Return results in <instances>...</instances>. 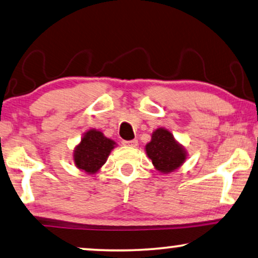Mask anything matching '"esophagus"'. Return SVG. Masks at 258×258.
<instances>
[{"label":"esophagus","instance_id":"obj_1","mask_svg":"<svg viewBox=\"0 0 258 258\" xmlns=\"http://www.w3.org/2000/svg\"><path fill=\"white\" fill-rule=\"evenodd\" d=\"M122 144L125 145V146H128V147H137L138 146V140H128V141H122Z\"/></svg>","mask_w":258,"mask_h":258}]
</instances>
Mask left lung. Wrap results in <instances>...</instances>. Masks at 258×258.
<instances>
[{
  "mask_svg": "<svg viewBox=\"0 0 258 258\" xmlns=\"http://www.w3.org/2000/svg\"><path fill=\"white\" fill-rule=\"evenodd\" d=\"M145 151L154 168L162 174H169L179 169L188 155L186 148L165 127L153 131L151 141L145 146Z\"/></svg>",
  "mask_w": 258,
  "mask_h": 258,
  "instance_id": "8db88e82",
  "label": "left lung"
}]
</instances>
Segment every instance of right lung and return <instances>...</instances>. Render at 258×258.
Returning a JSON list of instances; mask_svg holds the SVG:
<instances>
[{"instance_id": "1", "label": "right lung", "mask_w": 258, "mask_h": 258, "mask_svg": "<svg viewBox=\"0 0 258 258\" xmlns=\"http://www.w3.org/2000/svg\"><path fill=\"white\" fill-rule=\"evenodd\" d=\"M117 146L114 140L105 137L99 130L91 128L83 134L81 143L74 150L76 167L86 174H96L106 162L112 150Z\"/></svg>"}]
</instances>
